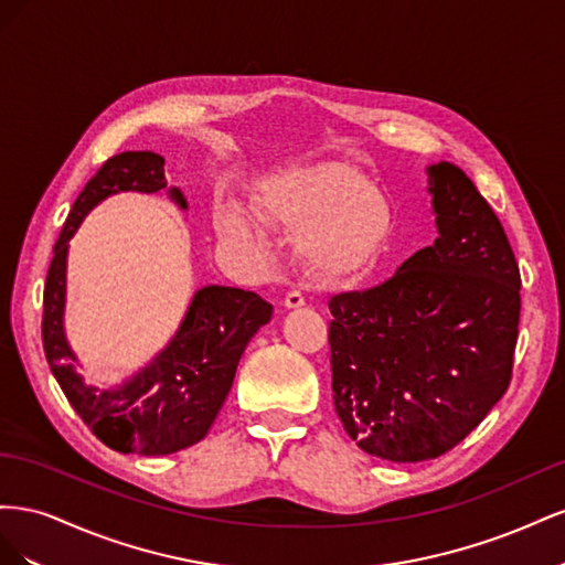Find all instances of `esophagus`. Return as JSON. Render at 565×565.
<instances>
[{
    "label": "esophagus",
    "instance_id": "obj_1",
    "mask_svg": "<svg viewBox=\"0 0 565 565\" xmlns=\"http://www.w3.org/2000/svg\"><path fill=\"white\" fill-rule=\"evenodd\" d=\"M282 303H285V309H299V306L306 303V299H303V295L299 292V289H292V292L285 295Z\"/></svg>",
    "mask_w": 565,
    "mask_h": 565
}]
</instances>
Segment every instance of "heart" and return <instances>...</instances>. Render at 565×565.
<instances>
[{
  "instance_id": "b5f03b06",
  "label": "heart",
  "mask_w": 565,
  "mask_h": 565,
  "mask_svg": "<svg viewBox=\"0 0 565 565\" xmlns=\"http://www.w3.org/2000/svg\"><path fill=\"white\" fill-rule=\"evenodd\" d=\"M259 212L297 233L301 262L322 278H341L374 259L391 231V207L355 167L322 160L273 174L259 188ZM216 231L231 243L262 247L264 218L243 204H221Z\"/></svg>"
}]
</instances>
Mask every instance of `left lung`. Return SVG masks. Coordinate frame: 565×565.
<instances>
[{
    "instance_id": "obj_1",
    "label": "left lung",
    "mask_w": 565,
    "mask_h": 565,
    "mask_svg": "<svg viewBox=\"0 0 565 565\" xmlns=\"http://www.w3.org/2000/svg\"><path fill=\"white\" fill-rule=\"evenodd\" d=\"M438 237L386 282L330 306L332 401L367 455H446L511 382L521 273L486 198L452 162L426 167Z\"/></svg>"
}]
</instances>
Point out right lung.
<instances>
[{"mask_svg":"<svg viewBox=\"0 0 565 565\" xmlns=\"http://www.w3.org/2000/svg\"><path fill=\"white\" fill-rule=\"evenodd\" d=\"M167 191L181 210L183 193L167 185L164 158L127 150L110 158L84 185L54 245L46 285L42 341L51 372L92 434L117 452L172 455L207 436L224 405L249 339L270 320L273 306L247 289H198L169 344L129 380L113 388L84 384L77 355L65 337V273L71 237L98 202L115 193Z\"/></svg>","mask_w":565,"mask_h":565,"instance_id":"1","label":"right lung"}]
</instances>
